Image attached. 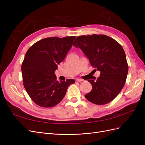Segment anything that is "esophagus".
I'll return each instance as SVG.
<instances>
[{
  "mask_svg": "<svg viewBox=\"0 0 145 145\" xmlns=\"http://www.w3.org/2000/svg\"><path fill=\"white\" fill-rule=\"evenodd\" d=\"M76 82H81L83 81V80H82V79H80V78H76Z\"/></svg>",
  "mask_w": 145,
  "mask_h": 145,
  "instance_id": "34e87169",
  "label": "esophagus"
}]
</instances>
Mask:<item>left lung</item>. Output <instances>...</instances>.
<instances>
[{
    "instance_id": "8db88e82",
    "label": "left lung",
    "mask_w": 145,
    "mask_h": 145,
    "mask_svg": "<svg viewBox=\"0 0 145 145\" xmlns=\"http://www.w3.org/2000/svg\"><path fill=\"white\" fill-rule=\"evenodd\" d=\"M73 46L79 48L92 67L100 71L97 80H88L93 88L85 98L95 105L111 102L123 88L128 72L122 46L114 39L103 34L78 36Z\"/></svg>"
}]
</instances>
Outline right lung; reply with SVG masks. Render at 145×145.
<instances>
[{"label":"right lung","instance_id":"add662e5","mask_svg":"<svg viewBox=\"0 0 145 145\" xmlns=\"http://www.w3.org/2000/svg\"><path fill=\"white\" fill-rule=\"evenodd\" d=\"M76 36L47 37L35 43L26 52L22 64L24 86L33 102L51 108L60 103L74 79L57 80V66L72 47Z\"/></svg>","mask_w":145,"mask_h":145}]
</instances>
